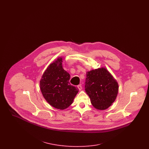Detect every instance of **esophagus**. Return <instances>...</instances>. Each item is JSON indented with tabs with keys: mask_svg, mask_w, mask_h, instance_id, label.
<instances>
[{
	"mask_svg": "<svg viewBox=\"0 0 149 149\" xmlns=\"http://www.w3.org/2000/svg\"><path fill=\"white\" fill-rule=\"evenodd\" d=\"M77 87H78V89H79V91H81V89H82V86H81V85H78V86H77Z\"/></svg>",
	"mask_w": 149,
	"mask_h": 149,
	"instance_id": "esophagus-1",
	"label": "esophagus"
}]
</instances>
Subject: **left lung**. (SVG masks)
<instances>
[{
  "label": "left lung",
  "mask_w": 149,
  "mask_h": 149,
  "mask_svg": "<svg viewBox=\"0 0 149 149\" xmlns=\"http://www.w3.org/2000/svg\"><path fill=\"white\" fill-rule=\"evenodd\" d=\"M85 90L91 103L99 110L106 109L116 99L118 85L110 72L104 68L86 72Z\"/></svg>",
  "instance_id": "left-lung-1"
}]
</instances>
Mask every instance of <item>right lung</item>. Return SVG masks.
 <instances>
[{"label":"right lung","instance_id":"add662e5","mask_svg":"<svg viewBox=\"0 0 149 149\" xmlns=\"http://www.w3.org/2000/svg\"><path fill=\"white\" fill-rule=\"evenodd\" d=\"M60 57L50 64L40 80L43 96L51 106L58 109H65L72 103L79 92L78 88L70 85V74L62 66Z\"/></svg>","mask_w":149,"mask_h":149}]
</instances>
